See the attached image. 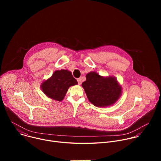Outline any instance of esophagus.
I'll return each instance as SVG.
<instances>
[{
	"mask_svg": "<svg viewBox=\"0 0 161 161\" xmlns=\"http://www.w3.org/2000/svg\"><path fill=\"white\" fill-rule=\"evenodd\" d=\"M77 81H78V83L79 85H81V79L80 78L78 79H77Z\"/></svg>",
	"mask_w": 161,
	"mask_h": 161,
	"instance_id": "obj_1",
	"label": "esophagus"
}]
</instances>
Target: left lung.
Masks as SVG:
<instances>
[{"label":"left lung","mask_w":161,"mask_h":161,"mask_svg":"<svg viewBox=\"0 0 161 161\" xmlns=\"http://www.w3.org/2000/svg\"><path fill=\"white\" fill-rule=\"evenodd\" d=\"M82 83L89 101L98 107H106L115 103L122 92V88L113 77L104 78L96 72L86 75Z\"/></svg>","instance_id":"left-lung-1"}]
</instances>
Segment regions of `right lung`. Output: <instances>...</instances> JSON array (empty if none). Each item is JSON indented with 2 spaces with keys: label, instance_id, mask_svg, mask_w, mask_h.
<instances>
[{
  "label": "right lung",
  "instance_id": "obj_1",
  "mask_svg": "<svg viewBox=\"0 0 161 161\" xmlns=\"http://www.w3.org/2000/svg\"><path fill=\"white\" fill-rule=\"evenodd\" d=\"M78 84L71 73L67 70L56 71L52 77L41 84L43 92L50 98L63 100L69 87Z\"/></svg>",
  "mask_w": 161,
  "mask_h": 161
}]
</instances>
